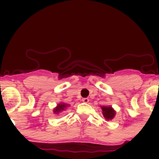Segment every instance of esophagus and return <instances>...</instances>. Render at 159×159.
Listing matches in <instances>:
<instances>
[{"mask_svg":"<svg viewBox=\"0 0 159 159\" xmlns=\"http://www.w3.org/2000/svg\"><path fill=\"white\" fill-rule=\"evenodd\" d=\"M82 102H84V103H88L89 102V99L88 98H84L82 99Z\"/></svg>","mask_w":159,"mask_h":159,"instance_id":"34e87169","label":"esophagus"}]
</instances>
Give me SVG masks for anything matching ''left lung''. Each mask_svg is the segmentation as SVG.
<instances>
[{"mask_svg": "<svg viewBox=\"0 0 159 159\" xmlns=\"http://www.w3.org/2000/svg\"><path fill=\"white\" fill-rule=\"evenodd\" d=\"M102 114H103L104 117L106 118L107 120H111L115 117V111L111 108L110 106H102Z\"/></svg>", "mask_w": 159, "mask_h": 159, "instance_id": "obj_1", "label": "left lung"}]
</instances>
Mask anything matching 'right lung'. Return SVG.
<instances>
[{
	"label": "right lung",
	"mask_w": 159,
	"mask_h": 159,
	"mask_svg": "<svg viewBox=\"0 0 159 159\" xmlns=\"http://www.w3.org/2000/svg\"><path fill=\"white\" fill-rule=\"evenodd\" d=\"M67 106H68V105H66V104H59V105L54 108V112L55 114H58L60 111H62L65 110Z\"/></svg>",
	"instance_id": "obj_1"
}]
</instances>
